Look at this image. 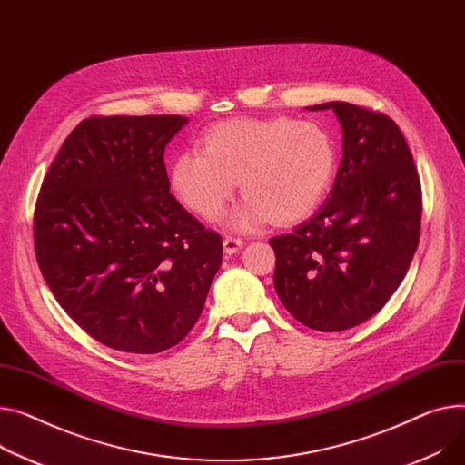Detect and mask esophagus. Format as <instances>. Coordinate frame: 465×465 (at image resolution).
Returning <instances> with one entry per match:
<instances>
[{
  "label": "esophagus",
  "instance_id": "esophagus-1",
  "mask_svg": "<svg viewBox=\"0 0 465 465\" xmlns=\"http://www.w3.org/2000/svg\"><path fill=\"white\" fill-rule=\"evenodd\" d=\"M224 252L226 254H235L242 249V239L241 237H235V235H226L224 237Z\"/></svg>",
  "mask_w": 465,
  "mask_h": 465
}]
</instances>
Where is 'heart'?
<instances>
[{
  "label": "heart",
  "mask_w": 465,
  "mask_h": 465,
  "mask_svg": "<svg viewBox=\"0 0 465 465\" xmlns=\"http://www.w3.org/2000/svg\"><path fill=\"white\" fill-rule=\"evenodd\" d=\"M336 170L332 136L316 121L237 117L213 125L202 151H184L172 163L179 200L211 219L233 196L239 179L244 203L235 224L272 221L292 224L322 202Z\"/></svg>",
  "instance_id": "1"
}]
</instances>
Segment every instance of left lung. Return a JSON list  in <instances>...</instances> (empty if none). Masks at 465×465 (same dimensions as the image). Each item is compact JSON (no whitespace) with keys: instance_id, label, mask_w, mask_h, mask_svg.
Wrapping results in <instances>:
<instances>
[{"instance_id":"1","label":"left lung","mask_w":465,"mask_h":465,"mask_svg":"<svg viewBox=\"0 0 465 465\" xmlns=\"http://www.w3.org/2000/svg\"><path fill=\"white\" fill-rule=\"evenodd\" d=\"M342 125V161L311 221L276 235L274 290L302 325L338 332L376 316L419 246L422 191L413 154L383 112L325 103Z\"/></svg>"}]
</instances>
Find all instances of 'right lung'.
I'll use <instances>...</instances> for the list:
<instances>
[{
  "mask_svg": "<svg viewBox=\"0 0 465 465\" xmlns=\"http://www.w3.org/2000/svg\"><path fill=\"white\" fill-rule=\"evenodd\" d=\"M183 115H91L50 164L34 213L39 269L61 308L127 353L173 348L198 322L223 237L170 193Z\"/></svg>",
  "mask_w": 465,
  "mask_h": 465,
  "instance_id": "add662e5",
  "label": "right lung"
}]
</instances>
